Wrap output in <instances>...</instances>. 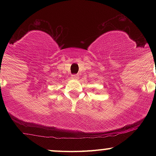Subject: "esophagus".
<instances>
[{
	"label": "esophagus",
	"mask_w": 156,
	"mask_h": 156,
	"mask_svg": "<svg viewBox=\"0 0 156 156\" xmlns=\"http://www.w3.org/2000/svg\"><path fill=\"white\" fill-rule=\"evenodd\" d=\"M72 79H78V75H72Z\"/></svg>",
	"instance_id": "34e87169"
}]
</instances>
